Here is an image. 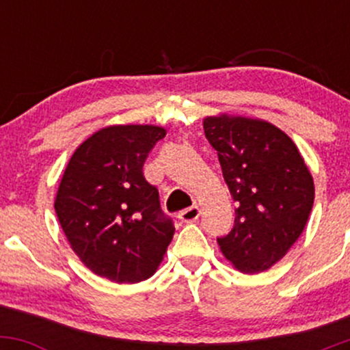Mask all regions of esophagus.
Segmentation results:
<instances>
[{
    "label": "esophagus",
    "mask_w": 350,
    "mask_h": 350,
    "mask_svg": "<svg viewBox=\"0 0 350 350\" xmlns=\"http://www.w3.org/2000/svg\"><path fill=\"white\" fill-rule=\"evenodd\" d=\"M199 215H200L199 207H198V206H192V207L186 208V211L180 212V214H179L178 217H179L180 222H184V224H191V222H196V220L199 219Z\"/></svg>",
    "instance_id": "obj_1"
}]
</instances>
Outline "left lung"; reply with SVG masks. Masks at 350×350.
<instances>
[{
  "mask_svg": "<svg viewBox=\"0 0 350 350\" xmlns=\"http://www.w3.org/2000/svg\"><path fill=\"white\" fill-rule=\"evenodd\" d=\"M232 199L235 224L217 239L239 271L260 273L278 263L306 227L314 180L293 139L270 122L219 113L204 118Z\"/></svg>",
  "mask_w": 350,
  "mask_h": 350,
  "instance_id": "1",
  "label": "left lung"
}]
</instances>
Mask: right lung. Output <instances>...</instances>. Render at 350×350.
I'll return each instance as SVG.
<instances>
[{"label":"right lung","instance_id":"1","mask_svg":"<svg viewBox=\"0 0 350 350\" xmlns=\"http://www.w3.org/2000/svg\"><path fill=\"white\" fill-rule=\"evenodd\" d=\"M166 130L111 124L88 136L69 159L54 208L70 248L90 271L115 283L148 280L174 235L143 164Z\"/></svg>","mask_w":350,"mask_h":350}]
</instances>
